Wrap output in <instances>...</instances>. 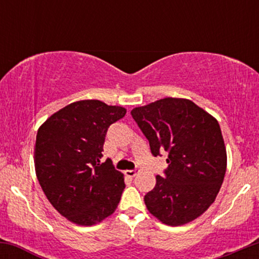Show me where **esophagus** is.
Wrapping results in <instances>:
<instances>
[{
    "mask_svg": "<svg viewBox=\"0 0 259 259\" xmlns=\"http://www.w3.org/2000/svg\"><path fill=\"white\" fill-rule=\"evenodd\" d=\"M140 173V169H132V170H125V175L129 178L136 177Z\"/></svg>",
    "mask_w": 259,
    "mask_h": 259,
    "instance_id": "obj_1",
    "label": "esophagus"
}]
</instances>
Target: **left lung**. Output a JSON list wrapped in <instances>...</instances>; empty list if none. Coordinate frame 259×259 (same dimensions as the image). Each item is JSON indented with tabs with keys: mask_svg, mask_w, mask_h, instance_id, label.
<instances>
[{
	"mask_svg": "<svg viewBox=\"0 0 259 259\" xmlns=\"http://www.w3.org/2000/svg\"><path fill=\"white\" fill-rule=\"evenodd\" d=\"M154 157L167 152L164 175L145 195L151 214L170 227L186 224L208 209L227 170V150L218 121L185 99L158 100L132 111Z\"/></svg>",
	"mask_w": 259,
	"mask_h": 259,
	"instance_id": "obj_1",
	"label": "left lung"
}]
</instances>
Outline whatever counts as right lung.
I'll use <instances>...</instances> for the list:
<instances>
[{
    "instance_id": "add662e5",
    "label": "right lung",
    "mask_w": 259,
    "mask_h": 259,
    "mask_svg": "<svg viewBox=\"0 0 259 259\" xmlns=\"http://www.w3.org/2000/svg\"><path fill=\"white\" fill-rule=\"evenodd\" d=\"M126 109L99 100L70 103L37 130L35 170L47 200L68 221L97 224L111 215L125 187L111 159L101 163L107 130Z\"/></svg>"
}]
</instances>
